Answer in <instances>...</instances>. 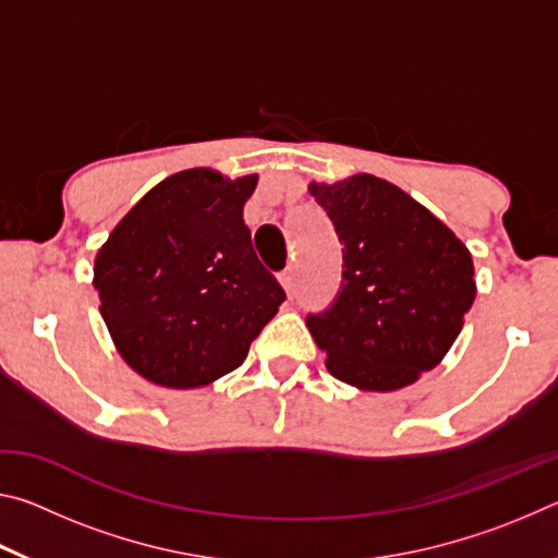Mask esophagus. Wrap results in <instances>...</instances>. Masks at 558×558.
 <instances>
[{
    "label": "esophagus",
    "mask_w": 558,
    "mask_h": 558,
    "mask_svg": "<svg viewBox=\"0 0 558 558\" xmlns=\"http://www.w3.org/2000/svg\"><path fill=\"white\" fill-rule=\"evenodd\" d=\"M278 280H280V286L286 288L288 295H292V292H295V270H292V268L282 270L280 276H278Z\"/></svg>",
    "instance_id": "obj_1"
}]
</instances>
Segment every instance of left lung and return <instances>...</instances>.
Here are the masks:
<instances>
[{"label":"left lung","instance_id":"1","mask_svg":"<svg viewBox=\"0 0 558 558\" xmlns=\"http://www.w3.org/2000/svg\"><path fill=\"white\" fill-rule=\"evenodd\" d=\"M344 243L335 305L307 327L327 372L362 391H396L436 369L477 295L468 245L386 179L310 182Z\"/></svg>","mask_w":558,"mask_h":558}]
</instances>
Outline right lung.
Wrapping results in <instances>:
<instances>
[{
  "mask_svg": "<svg viewBox=\"0 0 558 558\" xmlns=\"http://www.w3.org/2000/svg\"><path fill=\"white\" fill-rule=\"evenodd\" d=\"M258 174L167 177L96 253L93 288L118 354L165 389H199L243 364L286 300L243 221Z\"/></svg>",
  "mask_w": 558,
  "mask_h": 558,
  "instance_id": "1",
  "label": "right lung"
}]
</instances>
